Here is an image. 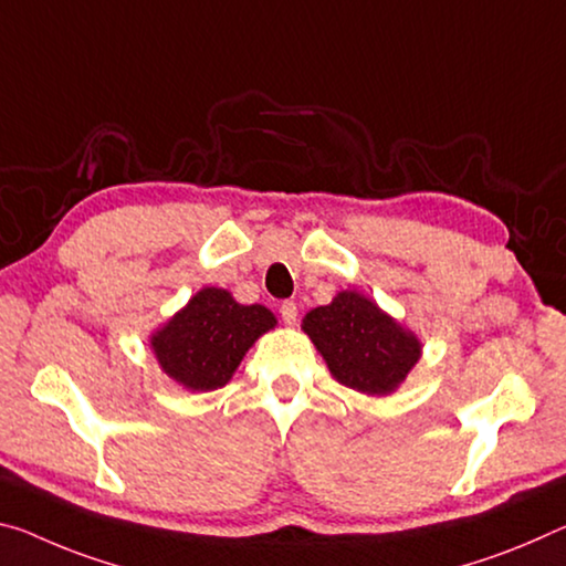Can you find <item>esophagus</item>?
Masks as SVG:
<instances>
[{
	"label": "esophagus",
	"instance_id": "obj_1",
	"mask_svg": "<svg viewBox=\"0 0 566 566\" xmlns=\"http://www.w3.org/2000/svg\"><path fill=\"white\" fill-rule=\"evenodd\" d=\"M280 312H282L284 325H290V327L297 325V304H294V302H284L282 307H280Z\"/></svg>",
	"mask_w": 566,
	"mask_h": 566
}]
</instances>
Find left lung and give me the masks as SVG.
Returning a JSON list of instances; mask_svg holds the SVG:
<instances>
[{
  "mask_svg": "<svg viewBox=\"0 0 566 566\" xmlns=\"http://www.w3.org/2000/svg\"><path fill=\"white\" fill-rule=\"evenodd\" d=\"M302 329L332 378L370 398L392 396L423 355L416 332L357 290L337 292L329 304L310 310Z\"/></svg>",
  "mask_w": 566,
  "mask_h": 566,
  "instance_id": "1",
  "label": "left lung"
}]
</instances>
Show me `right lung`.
Wrapping results in <instances>:
<instances>
[{
	"label": "right lung",
	"mask_w": 566,
	"mask_h": 566,
	"mask_svg": "<svg viewBox=\"0 0 566 566\" xmlns=\"http://www.w3.org/2000/svg\"><path fill=\"white\" fill-rule=\"evenodd\" d=\"M274 327V312L264 304H239L229 290L203 286L150 332L148 345L176 385L209 392L234 378L249 347Z\"/></svg>",
	"instance_id": "1"
}]
</instances>
